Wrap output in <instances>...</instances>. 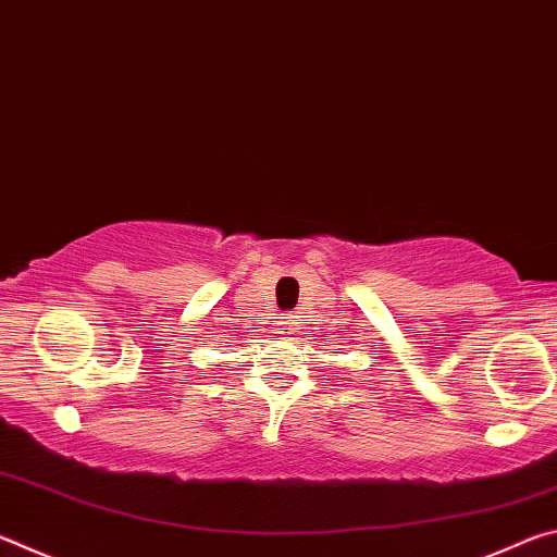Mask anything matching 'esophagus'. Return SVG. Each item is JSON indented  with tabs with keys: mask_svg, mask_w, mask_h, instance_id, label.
I'll return each mask as SVG.
<instances>
[{
	"mask_svg": "<svg viewBox=\"0 0 557 557\" xmlns=\"http://www.w3.org/2000/svg\"><path fill=\"white\" fill-rule=\"evenodd\" d=\"M277 324H280V332H277V334H282V336L295 334V322H292V317H289V314H282Z\"/></svg>",
	"mask_w": 557,
	"mask_h": 557,
	"instance_id": "34e87169",
	"label": "esophagus"
}]
</instances>
